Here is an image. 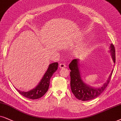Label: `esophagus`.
<instances>
[{"instance_id": "obj_1", "label": "esophagus", "mask_w": 121, "mask_h": 121, "mask_svg": "<svg viewBox=\"0 0 121 121\" xmlns=\"http://www.w3.org/2000/svg\"><path fill=\"white\" fill-rule=\"evenodd\" d=\"M59 67H60V68H61V69H64L66 67V65L65 64L61 63V64H60Z\"/></svg>"}]
</instances>
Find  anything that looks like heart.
Masks as SVG:
<instances>
[{"mask_svg":"<svg viewBox=\"0 0 121 121\" xmlns=\"http://www.w3.org/2000/svg\"><path fill=\"white\" fill-rule=\"evenodd\" d=\"M83 49L82 48H79V49H77L76 50H75V53L76 55H82L83 53Z\"/></svg>","mask_w":121,"mask_h":121,"instance_id":"obj_1","label":"heart"}]
</instances>
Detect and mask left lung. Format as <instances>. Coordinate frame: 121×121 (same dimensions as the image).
<instances>
[{"label": "left lung", "mask_w": 121, "mask_h": 121, "mask_svg": "<svg viewBox=\"0 0 121 121\" xmlns=\"http://www.w3.org/2000/svg\"><path fill=\"white\" fill-rule=\"evenodd\" d=\"M109 48V52L111 53L112 58L114 63L115 64L116 55L115 48H114V45L111 43ZM79 59H74L69 64V68L71 70L70 71V78H71L70 86H71V91L75 97L79 100H82V101L92 100L98 97L108 86L113 70H112L107 80L100 88H93V87L89 86L88 85H86V83H85L82 81L81 77L80 70H79Z\"/></svg>", "instance_id": "8db88e82"}]
</instances>
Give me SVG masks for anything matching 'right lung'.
Masks as SVG:
<instances>
[{
  "instance_id": "obj_1",
  "label": "right lung",
  "mask_w": 121,
  "mask_h": 121,
  "mask_svg": "<svg viewBox=\"0 0 121 121\" xmlns=\"http://www.w3.org/2000/svg\"><path fill=\"white\" fill-rule=\"evenodd\" d=\"M58 63L53 62L50 64L47 70L45 73L39 84L36 88L28 91H22L17 89L19 94L22 95L24 97L30 99H37L40 98L48 91L50 85V79L53 73L57 69Z\"/></svg>"
}]
</instances>
